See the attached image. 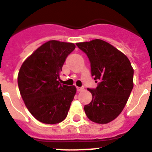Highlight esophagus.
Returning <instances> with one entry per match:
<instances>
[{"label": "esophagus", "instance_id": "obj_1", "mask_svg": "<svg viewBox=\"0 0 152 152\" xmlns=\"http://www.w3.org/2000/svg\"><path fill=\"white\" fill-rule=\"evenodd\" d=\"M76 89H77V92H80V91H82L83 90H84V88H80V87H77V88H76Z\"/></svg>", "mask_w": 152, "mask_h": 152}]
</instances>
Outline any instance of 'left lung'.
<instances>
[{
	"label": "left lung",
	"instance_id": "8db88e82",
	"mask_svg": "<svg viewBox=\"0 0 152 152\" xmlns=\"http://www.w3.org/2000/svg\"><path fill=\"white\" fill-rule=\"evenodd\" d=\"M87 55L91 75L98 84L88 91L92 100L84 109L88 119L99 124L113 121L121 113L133 88V68L123 52L107 42L94 39L76 43Z\"/></svg>",
	"mask_w": 152,
	"mask_h": 152
}]
</instances>
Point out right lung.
<instances>
[{
    "mask_svg": "<svg viewBox=\"0 0 152 152\" xmlns=\"http://www.w3.org/2000/svg\"><path fill=\"white\" fill-rule=\"evenodd\" d=\"M74 43L51 40L36 49L19 71L18 87L25 105L41 123L63 121L76 94L75 86L60 82V72Z\"/></svg>",
    "mask_w": 152,
    "mask_h": 152,
    "instance_id": "1",
    "label": "right lung"
}]
</instances>
